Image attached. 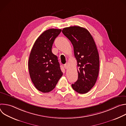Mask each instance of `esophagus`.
I'll list each match as a JSON object with an SVG mask.
<instances>
[{"mask_svg": "<svg viewBox=\"0 0 126 126\" xmlns=\"http://www.w3.org/2000/svg\"><path fill=\"white\" fill-rule=\"evenodd\" d=\"M64 68H65V69H68V64L67 63H66V64H65L64 65Z\"/></svg>", "mask_w": 126, "mask_h": 126, "instance_id": "esophagus-1", "label": "esophagus"}]
</instances>
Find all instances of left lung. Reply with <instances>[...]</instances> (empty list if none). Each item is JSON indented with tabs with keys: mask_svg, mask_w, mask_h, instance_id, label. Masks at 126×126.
<instances>
[{
	"mask_svg": "<svg viewBox=\"0 0 126 126\" xmlns=\"http://www.w3.org/2000/svg\"><path fill=\"white\" fill-rule=\"evenodd\" d=\"M62 32L72 44L77 61L78 78L72 87L78 93H86L94 86L98 76L100 62L96 45L85 28L71 26Z\"/></svg>",
	"mask_w": 126,
	"mask_h": 126,
	"instance_id": "left-lung-1",
	"label": "left lung"
}]
</instances>
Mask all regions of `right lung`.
<instances>
[{"label":"right lung","instance_id":"right-lung-1","mask_svg":"<svg viewBox=\"0 0 126 126\" xmlns=\"http://www.w3.org/2000/svg\"><path fill=\"white\" fill-rule=\"evenodd\" d=\"M61 32L58 29L45 31L35 41L30 54V76L36 88L43 93L54 89L63 75L58 57L52 52L54 41Z\"/></svg>","mask_w":126,"mask_h":126}]
</instances>
